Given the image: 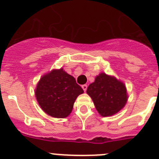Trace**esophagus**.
<instances>
[{"label": "esophagus", "mask_w": 159, "mask_h": 159, "mask_svg": "<svg viewBox=\"0 0 159 159\" xmlns=\"http://www.w3.org/2000/svg\"><path fill=\"white\" fill-rule=\"evenodd\" d=\"M82 89H83V90H84V92H86V90H87V88H88V86H87V84H83L82 86Z\"/></svg>", "instance_id": "1"}]
</instances>
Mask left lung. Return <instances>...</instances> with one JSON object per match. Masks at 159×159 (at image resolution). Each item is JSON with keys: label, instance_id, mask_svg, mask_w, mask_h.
I'll use <instances>...</instances> for the list:
<instances>
[{"label": "left lung", "instance_id": "obj_1", "mask_svg": "<svg viewBox=\"0 0 159 159\" xmlns=\"http://www.w3.org/2000/svg\"><path fill=\"white\" fill-rule=\"evenodd\" d=\"M87 93L91 96L98 112L104 117L116 114L127 101L125 84L104 73H101L89 84Z\"/></svg>", "mask_w": 159, "mask_h": 159}]
</instances>
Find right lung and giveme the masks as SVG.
<instances>
[{
    "instance_id": "add662e5",
    "label": "right lung",
    "mask_w": 159,
    "mask_h": 159,
    "mask_svg": "<svg viewBox=\"0 0 159 159\" xmlns=\"http://www.w3.org/2000/svg\"><path fill=\"white\" fill-rule=\"evenodd\" d=\"M83 89L74 77L63 70H53L41 78L35 90L37 100L46 114L63 118L72 111L74 103Z\"/></svg>"
}]
</instances>
